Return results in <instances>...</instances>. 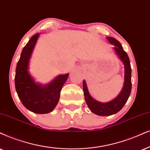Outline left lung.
I'll return each instance as SVG.
<instances>
[{"instance_id": "8db88e82", "label": "left lung", "mask_w": 150, "mask_h": 150, "mask_svg": "<svg viewBox=\"0 0 150 150\" xmlns=\"http://www.w3.org/2000/svg\"><path fill=\"white\" fill-rule=\"evenodd\" d=\"M107 39L111 44L115 45L114 48L115 52L125 65V82L124 86L122 91L119 94L116 98L112 101L102 103V102L96 101L89 94L88 88L85 81H83V90H84V98L86 102L88 105L89 109L98 115H110L118 112L121 109L124 107L125 104L127 101L129 97L131 91H132V69L129 57L127 52L123 50L122 46L120 43L113 37H107Z\"/></svg>"}]
</instances>
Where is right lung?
<instances>
[{"mask_svg": "<svg viewBox=\"0 0 150 150\" xmlns=\"http://www.w3.org/2000/svg\"><path fill=\"white\" fill-rule=\"evenodd\" d=\"M39 33L31 37L23 48L16 65L15 88L24 107L37 113L51 112L59 100L60 91L69 77V73L59 75L44 86L37 84L28 73V64Z\"/></svg>", "mask_w": 150, "mask_h": 150, "instance_id": "1", "label": "right lung"}]
</instances>
